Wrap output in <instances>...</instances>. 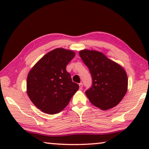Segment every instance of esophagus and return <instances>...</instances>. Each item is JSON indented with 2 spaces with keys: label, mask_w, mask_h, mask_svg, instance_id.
Wrapping results in <instances>:
<instances>
[{
  "label": "esophagus",
  "mask_w": 149,
  "mask_h": 149,
  "mask_svg": "<svg viewBox=\"0 0 149 149\" xmlns=\"http://www.w3.org/2000/svg\"><path fill=\"white\" fill-rule=\"evenodd\" d=\"M79 87H80V89H82V88H83V83H80L79 84Z\"/></svg>",
  "instance_id": "34e87169"
}]
</instances>
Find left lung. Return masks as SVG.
I'll return each instance as SVG.
<instances>
[{
	"mask_svg": "<svg viewBox=\"0 0 149 149\" xmlns=\"http://www.w3.org/2000/svg\"><path fill=\"white\" fill-rule=\"evenodd\" d=\"M79 56L92 77V85L85 91L90 102L104 111L117 106L127 90V76L123 68L97 51L81 50Z\"/></svg>",
	"mask_w": 149,
	"mask_h": 149,
	"instance_id": "obj_1",
	"label": "left lung"
}]
</instances>
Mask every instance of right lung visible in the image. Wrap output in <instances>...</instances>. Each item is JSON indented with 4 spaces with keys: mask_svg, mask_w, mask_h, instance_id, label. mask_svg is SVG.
<instances>
[{
    "mask_svg": "<svg viewBox=\"0 0 149 149\" xmlns=\"http://www.w3.org/2000/svg\"><path fill=\"white\" fill-rule=\"evenodd\" d=\"M75 56L73 51L57 48L45 55L27 77V93L32 103L49 115L60 113L78 91L66 67Z\"/></svg>",
    "mask_w": 149,
    "mask_h": 149,
    "instance_id": "obj_1",
    "label": "right lung"
}]
</instances>
